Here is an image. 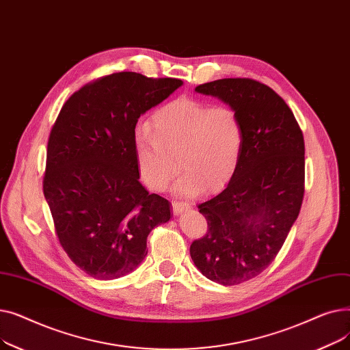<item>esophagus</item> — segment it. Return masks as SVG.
<instances>
[{
	"label": "esophagus",
	"instance_id": "esophagus-1",
	"mask_svg": "<svg viewBox=\"0 0 350 350\" xmlns=\"http://www.w3.org/2000/svg\"><path fill=\"white\" fill-rule=\"evenodd\" d=\"M172 206H173V213H174L176 215H180V214H183V213H186V211L190 210V206H189V204L180 203V201H173Z\"/></svg>",
	"mask_w": 350,
	"mask_h": 350
}]
</instances>
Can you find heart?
<instances>
[{
    "instance_id": "b5f03b06",
    "label": "heart",
    "mask_w": 350,
    "mask_h": 350,
    "mask_svg": "<svg viewBox=\"0 0 350 350\" xmlns=\"http://www.w3.org/2000/svg\"><path fill=\"white\" fill-rule=\"evenodd\" d=\"M245 132L240 113L231 106H211L180 98L160 107L149 123L135 129V152L142 181L163 191L176 173L177 154L181 174L173 185L180 197L226 189L240 165Z\"/></svg>"
}]
</instances>
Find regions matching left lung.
Instances as JSON below:
<instances>
[{
  "label": "left lung",
  "mask_w": 350,
  "mask_h": 350,
  "mask_svg": "<svg viewBox=\"0 0 350 350\" xmlns=\"http://www.w3.org/2000/svg\"><path fill=\"white\" fill-rule=\"evenodd\" d=\"M241 116L245 140L230 185L198 210L207 234L190 247L206 278L237 285L255 278L272 261L298 218L305 183V143L292 110L256 81L227 78L196 88Z\"/></svg>",
  "instance_id": "left-lung-1"
}]
</instances>
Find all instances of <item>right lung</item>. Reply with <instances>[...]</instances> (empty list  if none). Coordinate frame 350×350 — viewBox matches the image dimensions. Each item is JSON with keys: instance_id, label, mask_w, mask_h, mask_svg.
Instances as JSON below:
<instances>
[{"instance_id": "1", "label": "right lung", "mask_w": 350, "mask_h": 350, "mask_svg": "<svg viewBox=\"0 0 350 350\" xmlns=\"http://www.w3.org/2000/svg\"><path fill=\"white\" fill-rule=\"evenodd\" d=\"M181 85L112 73L75 92L52 127L44 196L62 248L92 278L135 271L147 255V235L172 218L169 201L140 185L135 127Z\"/></svg>"}]
</instances>
